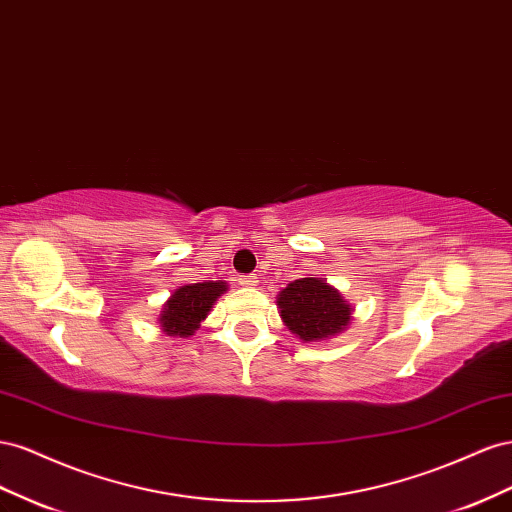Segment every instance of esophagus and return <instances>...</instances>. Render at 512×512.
<instances>
[{"mask_svg":"<svg viewBox=\"0 0 512 512\" xmlns=\"http://www.w3.org/2000/svg\"><path fill=\"white\" fill-rule=\"evenodd\" d=\"M238 283L242 285V287H248V289H253V287H257V276H242V279H238Z\"/></svg>","mask_w":512,"mask_h":512,"instance_id":"1","label":"esophagus"}]
</instances>
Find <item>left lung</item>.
<instances>
[{"mask_svg":"<svg viewBox=\"0 0 512 512\" xmlns=\"http://www.w3.org/2000/svg\"><path fill=\"white\" fill-rule=\"evenodd\" d=\"M276 309L289 332L302 343H324L339 337L354 313L337 287L313 274L287 283L276 296Z\"/></svg>","mask_w":512,"mask_h":512,"instance_id":"obj_1","label":"left lung"}]
</instances>
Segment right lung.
<instances>
[{"instance_id":"right-lung-1","label":"right lung","mask_w":512,"mask_h":512,"mask_svg":"<svg viewBox=\"0 0 512 512\" xmlns=\"http://www.w3.org/2000/svg\"><path fill=\"white\" fill-rule=\"evenodd\" d=\"M225 281H203V283H188L173 291L167 298L158 315L160 330L167 337L188 339L199 330L201 321L212 311L214 302L227 291Z\"/></svg>"}]
</instances>
